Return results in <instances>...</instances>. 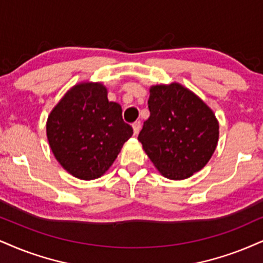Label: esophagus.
I'll use <instances>...</instances> for the list:
<instances>
[{"mask_svg": "<svg viewBox=\"0 0 263 263\" xmlns=\"http://www.w3.org/2000/svg\"><path fill=\"white\" fill-rule=\"evenodd\" d=\"M140 129H141V122L140 121L133 123V130H134V135H138L139 132H140Z\"/></svg>", "mask_w": 263, "mask_h": 263, "instance_id": "obj_1", "label": "esophagus"}]
</instances>
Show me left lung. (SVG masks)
<instances>
[{
    "label": "left lung",
    "instance_id": "obj_1",
    "mask_svg": "<svg viewBox=\"0 0 263 263\" xmlns=\"http://www.w3.org/2000/svg\"><path fill=\"white\" fill-rule=\"evenodd\" d=\"M150 117L138 140L166 178L185 179L206 166L218 142L215 113L179 84L150 89Z\"/></svg>",
    "mask_w": 263,
    "mask_h": 263
}]
</instances>
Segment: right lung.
Listing matches in <instances>:
<instances>
[{
    "label": "right lung",
    "instance_id": "add662e5",
    "mask_svg": "<svg viewBox=\"0 0 263 263\" xmlns=\"http://www.w3.org/2000/svg\"><path fill=\"white\" fill-rule=\"evenodd\" d=\"M46 132L61 166L84 180L101 177L133 135L121 105L108 101L106 87L99 83L68 91L48 116Z\"/></svg>",
    "mask_w": 263,
    "mask_h": 263
}]
</instances>
